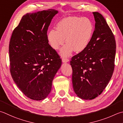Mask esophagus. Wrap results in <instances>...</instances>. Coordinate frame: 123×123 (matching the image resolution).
Segmentation results:
<instances>
[{
	"label": "esophagus",
	"mask_w": 123,
	"mask_h": 123,
	"mask_svg": "<svg viewBox=\"0 0 123 123\" xmlns=\"http://www.w3.org/2000/svg\"><path fill=\"white\" fill-rule=\"evenodd\" d=\"M62 62H63V63H66V62H68L69 61V60L67 58H64V57H63V58H62Z\"/></svg>",
	"instance_id": "34e87169"
}]
</instances>
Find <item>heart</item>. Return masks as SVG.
I'll return each instance as SVG.
<instances>
[{
    "instance_id": "1",
    "label": "heart",
    "mask_w": 123,
    "mask_h": 123,
    "mask_svg": "<svg viewBox=\"0 0 123 123\" xmlns=\"http://www.w3.org/2000/svg\"><path fill=\"white\" fill-rule=\"evenodd\" d=\"M56 30L53 29L48 33L47 38L53 49L58 50L64 43L60 54L68 56L74 50L80 52L87 46L92 37L94 26L90 18L86 17L69 16L59 21Z\"/></svg>"
}]
</instances>
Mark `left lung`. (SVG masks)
I'll return each instance as SVG.
<instances>
[{"instance_id": "left-lung-1", "label": "left lung", "mask_w": 123, "mask_h": 123, "mask_svg": "<svg viewBox=\"0 0 123 123\" xmlns=\"http://www.w3.org/2000/svg\"><path fill=\"white\" fill-rule=\"evenodd\" d=\"M95 24L87 46L71 59L72 81L79 98L92 100L102 93L114 73L116 41L103 16L93 12Z\"/></svg>"}]
</instances>
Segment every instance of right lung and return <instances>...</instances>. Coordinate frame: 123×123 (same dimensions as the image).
Instances as JSON below:
<instances>
[{"mask_svg":"<svg viewBox=\"0 0 123 123\" xmlns=\"http://www.w3.org/2000/svg\"><path fill=\"white\" fill-rule=\"evenodd\" d=\"M53 9L27 13L14 29L9 45L10 72L16 85L28 98L42 100L50 92L62 61L49 44L47 32Z\"/></svg>","mask_w":123,"mask_h":123,"instance_id":"1","label":"right lung"}]
</instances>
